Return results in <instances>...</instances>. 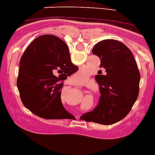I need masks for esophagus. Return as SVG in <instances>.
I'll return each mask as SVG.
<instances>
[{"label":"esophagus","mask_w":155,"mask_h":155,"mask_svg":"<svg viewBox=\"0 0 155 155\" xmlns=\"http://www.w3.org/2000/svg\"><path fill=\"white\" fill-rule=\"evenodd\" d=\"M76 118H79V117H76Z\"/></svg>","instance_id":"1"}]
</instances>
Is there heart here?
I'll return each instance as SVG.
<instances>
[{
    "mask_svg": "<svg viewBox=\"0 0 155 155\" xmlns=\"http://www.w3.org/2000/svg\"><path fill=\"white\" fill-rule=\"evenodd\" d=\"M85 76H86V72H85L83 70H80L76 73L75 78H76V81H79V79H84Z\"/></svg>",
    "mask_w": 155,
    "mask_h": 155,
    "instance_id": "obj_1",
    "label": "heart"
}]
</instances>
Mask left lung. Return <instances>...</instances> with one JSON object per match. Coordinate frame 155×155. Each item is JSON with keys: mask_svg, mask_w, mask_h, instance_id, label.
I'll return each instance as SVG.
<instances>
[{"mask_svg": "<svg viewBox=\"0 0 155 155\" xmlns=\"http://www.w3.org/2000/svg\"><path fill=\"white\" fill-rule=\"evenodd\" d=\"M100 58V67L105 75L96 76L100 86L99 104L80 119L110 125L126 117L136 102L139 93L140 72L131 51L120 41L105 39L99 41L92 50Z\"/></svg>", "mask_w": 155, "mask_h": 155, "instance_id": "left-lung-1", "label": "left lung"}]
</instances>
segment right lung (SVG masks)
Returning a JSON list of instances; mask_svg holds the SVG:
<instances>
[{
  "label": "right lung",
  "mask_w": 155,
  "mask_h": 155,
  "mask_svg": "<svg viewBox=\"0 0 155 155\" xmlns=\"http://www.w3.org/2000/svg\"><path fill=\"white\" fill-rule=\"evenodd\" d=\"M78 69L62 39L52 35L38 37L20 60L17 86L23 105L44 119H72L61 102V90Z\"/></svg>",
  "instance_id": "right-lung-1"
}]
</instances>
